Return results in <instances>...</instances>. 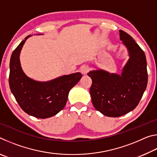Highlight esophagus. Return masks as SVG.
<instances>
[{"instance_id": "34e87169", "label": "esophagus", "mask_w": 157, "mask_h": 157, "mask_svg": "<svg viewBox=\"0 0 157 157\" xmlns=\"http://www.w3.org/2000/svg\"><path fill=\"white\" fill-rule=\"evenodd\" d=\"M89 71V67L88 66L83 65L80 67V71L83 75H86V74L88 73Z\"/></svg>"}]
</instances>
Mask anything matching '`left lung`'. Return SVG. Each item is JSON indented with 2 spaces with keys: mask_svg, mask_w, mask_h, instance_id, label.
Segmentation results:
<instances>
[{
  "mask_svg": "<svg viewBox=\"0 0 157 157\" xmlns=\"http://www.w3.org/2000/svg\"><path fill=\"white\" fill-rule=\"evenodd\" d=\"M119 33L129 56L121 75L101 69L87 73L92 79L90 94L94 107L109 117H119L134 110L147 84L144 52L129 34L123 30Z\"/></svg>",
  "mask_w": 157,
  "mask_h": 157,
  "instance_id": "1",
  "label": "left lung"
}]
</instances>
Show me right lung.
<instances>
[{
  "label": "right lung",
  "mask_w": 157,
  "mask_h": 157,
  "mask_svg": "<svg viewBox=\"0 0 157 157\" xmlns=\"http://www.w3.org/2000/svg\"><path fill=\"white\" fill-rule=\"evenodd\" d=\"M41 34H39L41 35ZM28 35L13 51L10 62L9 84L12 94L26 113L38 118L56 115L65 107L70 90L81 79L80 73L60 76L52 80H34L23 72L20 53Z\"/></svg>",
  "instance_id": "add662e5"
}]
</instances>
